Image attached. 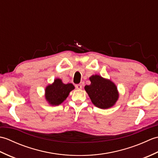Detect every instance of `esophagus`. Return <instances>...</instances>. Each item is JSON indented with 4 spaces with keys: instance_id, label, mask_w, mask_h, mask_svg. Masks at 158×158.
<instances>
[{
    "instance_id": "34e87169",
    "label": "esophagus",
    "mask_w": 158,
    "mask_h": 158,
    "mask_svg": "<svg viewBox=\"0 0 158 158\" xmlns=\"http://www.w3.org/2000/svg\"><path fill=\"white\" fill-rule=\"evenodd\" d=\"M75 88L77 89H81L82 88V85L81 84H77L75 85Z\"/></svg>"
}]
</instances>
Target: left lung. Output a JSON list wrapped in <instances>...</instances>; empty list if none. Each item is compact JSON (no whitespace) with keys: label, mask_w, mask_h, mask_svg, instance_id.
Returning a JSON list of instances; mask_svg holds the SVG:
<instances>
[{"label":"left lung","mask_w":158,"mask_h":158,"mask_svg":"<svg viewBox=\"0 0 158 158\" xmlns=\"http://www.w3.org/2000/svg\"><path fill=\"white\" fill-rule=\"evenodd\" d=\"M89 79L91 84L85 85V90L94 105L102 109L115 105L119 96L115 83L98 75H93Z\"/></svg>","instance_id":"obj_1"}]
</instances>
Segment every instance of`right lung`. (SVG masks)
<instances>
[{"label": "right lung", "instance_id": "right-lung-1", "mask_svg": "<svg viewBox=\"0 0 158 158\" xmlns=\"http://www.w3.org/2000/svg\"><path fill=\"white\" fill-rule=\"evenodd\" d=\"M75 89L72 83L65 84L62 79L56 78L52 84L46 86L45 98L51 106H58L62 104L69 96V93Z\"/></svg>", "mask_w": 158, "mask_h": 158}]
</instances>
